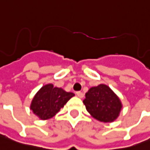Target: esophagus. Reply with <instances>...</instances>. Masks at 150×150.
Wrapping results in <instances>:
<instances>
[{
	"label": "esophagus",
	"instance_id": "obj_1",
	"mask_svg": "<svg viewBox=\"0 0 150 150\" xmlns=\"http://www.w3.org/2000/svg\"><path fill=\"white\" fill-rule=\"evenodd\" d=\"M76 94L78 96V98H83V93H82V92H77L76 93Z\"/></svg>",
	"mask_w": 150,
	"mask_h": 150
}]
</instances>
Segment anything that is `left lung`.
I'll use <instances>...</instances> for the list:
<instances>
[{
	"instance_id": "left-lung-1",
	"label": "left lung",
	"mask_w": 150,
	"mask_h": 150,
	"mask_svg": "<svg viewBox=\"0 0 150 150\" xmlns=\"http://www.w3.org/2000/svg\"><path fill=\"white\" fill-rule=\"evenodd\" d=\"M83 103L90 115L103 123H112L119 116L123 104L108 86L99 84L86 93Z\"/></svg>"
}]
</instances>
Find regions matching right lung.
<instances>
[{
  "label": "right lung",
  "mask_w": 150,
  "mask_h": 150,
  "mask_svg": "<svg viewBox=\"0 0 150 150\" xmlns=\"http://www.w3.org/2000/svg\"><path fill=\"white\" fill-rule=\"evenodd\" d=\"M74 95L53 84H46L33 97L30 109L40 119L47 120L55 116Z\"/></svg>",
  "instance_id": "1"
}]
</instances>
